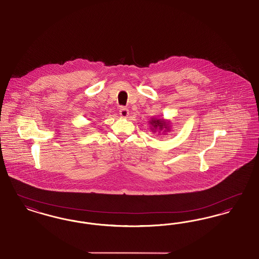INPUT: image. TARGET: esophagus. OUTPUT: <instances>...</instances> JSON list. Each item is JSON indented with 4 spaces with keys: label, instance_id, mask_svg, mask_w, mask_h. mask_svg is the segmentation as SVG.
Instances as JSON below:
<instances>
[{
    "label": "esophagus",
    "instance_id": "obj_1",
    "mask_svg": "<svg viewBox=\"0 0 259 259\" xmlns=\"http://www.w3.org/2000/svg\"><path fill=\"white\" fill-rule=\"evenodd\" d=\"M119 114H120L121 117H127L128 114H129V111H128L127 108L121 107V108L119 109Z\"/></svg>",
    "mask_w": 259,
    "mask_h": 259
}]
</instances>
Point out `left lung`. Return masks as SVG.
Here are the masks:
<instances>
[{
  "instance_id": "obj_1",
  "label": "left lung",
  "mask_w": 259,
  "mask_h": 259,
  "mask_svg": "<svg viewBox=\"0 0 259 259\" xmlns=\"http://www.w3.org/2000/svg\"><path fill=\"white\" fill-rule=\"evenodd\" d=\"M149 124L151 125L150 129L152 130V132H155L156 130L162 131L164 130V132L169 131V122L164 120V119H157V118H152L151 120H149Z\"/></svg>"
}]
</instances>
